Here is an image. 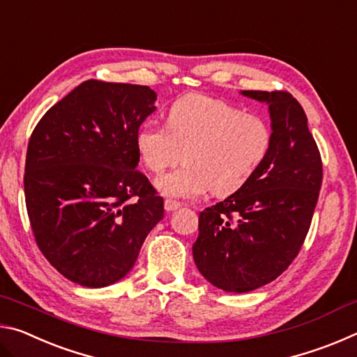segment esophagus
Listing matches in <instances>:
<instances>
[{
    "instance_id": "1",
    "label": "esophagus",
    "mask_w": 357,
    "mask_h": 357,
    "mask_svg": "<svg viewBox=\"0 0 357 357\" xmlns=\"http://www.w3.org/2000/svg\"><path fill=\"white\" fill-rule=\"evenodd\" d=\"M181 208V203L179 202H174V200H165V209L168 211V213H173V211H176Z\"/></svg>"
}]
</instances>
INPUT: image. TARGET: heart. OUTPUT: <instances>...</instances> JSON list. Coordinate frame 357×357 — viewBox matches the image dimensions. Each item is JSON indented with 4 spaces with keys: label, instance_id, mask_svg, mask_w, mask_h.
<instances>
[{
    "label": "heart",
    "instance_id": "heart-1",
    "mask_svg": "<svg viewBox=\"0 0 357 357\" xmlns=\"http://www.w3.org/2000/svg\"><path fill=\"white\" fill-rule=\"evenodd\" d=\"M273 146V129L261 116L203 94L178 99L167 128L144 124L137 149L151 173L160 174L183 159L184 167L157 179L167 197L229 195L247 184Z\"/></svg>",
    "mask_w": 357,
    "mask_h": 357
}]
</instances>
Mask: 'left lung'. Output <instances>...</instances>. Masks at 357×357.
Instances as JSON below:
<instances>
[{
	"label": "left lung",
	"instance_id": "left-lung-1",
	"mask_svg": "<svg viewBox=\"0 0 357 357\" xmlns=\"http://www.w3.org/2000/svg\"><path fill=\"white\" fill-rule=\"evenodd\" d=\"M269 105L273 146L238 192L198 217L192 247L214 287L247 293L275 280L298 257L323 183V162L304 108L287 91H243Z\"/></svg>",
	"mask_w": 357,
	"mask_h": 357
}]
</instances>
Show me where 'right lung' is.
<instances>
[{"label":"right lung","instance_id":"add662e5","mask_svg":"<svg viewBox=\"0 0 357 357\" xmlns=\"http://www.w3.org/2000/svg\"><path fill=\"white\" fill-rule=\"evenodd\" d=\"M155 98L142 84L86 80L29 137L23 185L36 244L78 285L123 279L164 219V198L137 170L138 129Z\"/></svg>","mask_w":357,"mask_h":357}]
</instances>
